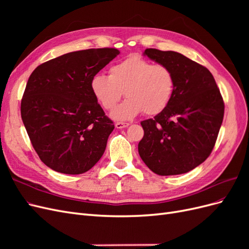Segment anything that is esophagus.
Wrapping results in <instances>:
<instances>
[{
  "label": "esophagus",
  "mask_w": 249,
  "mask_h": 249,
  "mask_svg": "<svg viewBox=\"0 0 249 249\" xmlns=\"http://www.w3.org/2000/svg\"><path fill=\"white\" fill-rule=\"evenodd\" d=\"M129 124H127V123H116L115 126L117 127V129H124V127L129 126Z\"/></svg>",
  "instance_id": "1"
}]
</instances>
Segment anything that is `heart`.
Returning a JSON list of instances; mask_svg holds the SVG:
<instances>
[{"label":"heart","instance_id":"1","mask_svg":"<svg viewBox=\"0 0 249 249\" xmlns=\"http://www.w3.org/2000/svg\"><path fill=\"white\" fill-rule=\"evenodd\" d=\"M173 71L164 64L132 55L109 70V76L97 73L90 82L96 102L105 110H112L124 95L127 99L112 112V117L126 120L144 112L157 115L168 107L175 93Z\"/></svg>","mask_w":249,"mask_h":249}]
</instances>
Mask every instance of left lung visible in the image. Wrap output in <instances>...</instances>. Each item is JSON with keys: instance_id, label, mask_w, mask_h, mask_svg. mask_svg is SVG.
Instances as JSON below:
<instances>
[{"instance_id": "left-lung-1", "label": "left lung", "mask_w": 249, "mask_h": 249, "mask_svg": "<svg viewBox=\"0 0 249 249\" xmlns=\"http://www.w3.org/2000/svg\"><path fill=\"white\" fill-rule=\"evenodd\" d=\"M144 55L169 67L176 87L168 107L141 122L144 135L138 153L157 175H182L212 153L223 120V99L207 67L172 51L146 49Z\"/></svg>"}]
</instances>
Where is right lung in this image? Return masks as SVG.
<instances>
[{
	"label": "right lung",
	"mask_w": 249,
	"mask_h": 249,
	"mask_svg": "<svg viewBox=\"0 0 249 249\" xmlns=\"http://www.w3.org/2000/svg\"><path fill=\"white\" fill-rule=\"evenodd\" d=\"M118 54L109 48L67 53L37 66L30 76L21 119L35 152L51 169L80 175L102 158L114 124L90 82Z\"/></svg>",
	"instance_id": "right-lung-1"
}]
</instances>
